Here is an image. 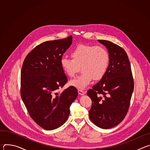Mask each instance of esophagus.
<instances>
[{"instance_id": "obj_1", "label": "esophagus", "mask_w": 150, "mask_h": 150, "mask_svg": "<svg viewBox=\"0 0 150 150\" xmlns=\"http://www.w3.org/2000/svg\"><path fill=\"white\" fill-rule=\"evenodd\" d=\"M78 94H79V95H81V96L84 95V94H85V92H84L83 91H82V90H78Z\"/></svg>"}]
</instances>
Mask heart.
Listing matches in <instances>:
<instances>
[{"label": "heart", "mask_w": 150, "mask_h": 150, "mask_svg": "<svg viewBox=\"0 0 150 150\" xmlns=\"http://www.w3.org/2000/svg\"><path fill=\"white\" fill-rule=\"evenodd\" d=\"M72 59L63 57L60 60L63 71L69 77H73L81 68L82 74L71 80L69 84L83 90L95 80L101 79L108 69L110 56L108 51L101 46L79 45L71 52Z\"/></svg>", "instance_id": "b5f03b06"}]
</instances>
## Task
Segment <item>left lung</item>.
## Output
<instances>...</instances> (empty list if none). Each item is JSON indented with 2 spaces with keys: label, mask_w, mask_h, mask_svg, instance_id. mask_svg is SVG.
Here are the masks:
<instances>
[{
  "label": "left lung",
  "mask_w": 150,
  "mask_h": 150,
  "mask_svg": "<svg viewBox=\"0 0 150 150\" xmlns=\"http://www.w3.org/2000/svg\"><path fill=\"white\" fill-rule=\"evenodd\" d=\"M98 41L108 49L110 62L104 76L87 92L93 102L89 117L98 127L109 129L119 124L129 109L134 80L125 51L111 41Z\"/></svg>",
  "instance_id": "obj_1"
}]
</instances>
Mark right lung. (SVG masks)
Listing matches in <instances>:
<instances>
[{
	"instance_id": "1",
	"label": "right lung",
	"mask_w": 150,
	"mask_h": 150,
	"mask_svg": "<svg viewBox=\"0 0 150 150\" xmlns=\"http://www.w3.org/2000/svg\"><path fill=\"white\" fill-rule=\"evenodd\" d=\"M72 42L67 38L45 41L26 56L21 74V96L31 117L45 130L57 129L68 118L78 96L73 86L61 93L68 81L60 60Z\"/></svg>"
}]
</instances>
